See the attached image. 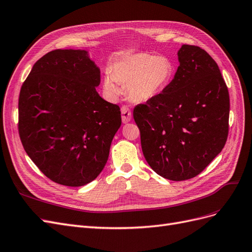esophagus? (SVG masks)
I'll list each match as a JSON object with an SVG mask.
<instances>
[{"mask_svg": "<svg viewBox=\"0 0 252 252\" xmlns=\"http://www.w3.org/2000/svg\"><path fill=\"white\" fill-rule=\"evenodd\" d=\"M121 118H123L124 124H127L128 121H131L132 119V112L126 105H123V107H121Z\"/></svg>", "mask_w": 252, "mask_h": 252, "instance_id": "esophagus-1", "label": "esophagus"}]
</instances>
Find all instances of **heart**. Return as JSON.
Masks as SVG:
<instances>
[{"label":"heart","mask_w":252,"mask_h":252,"mask_svg":"<svg viewBox=\"0 0 252 252\" xmlns=\"http://www.w3.org/2000/svg\"><path fill=\"white\" fill-rule=\"evenodd\" d=\"M175 75V66L166 56L150 53L126 55L112 67L103 78L104 90L110 96H117V83L126 85L128 98L135 102L148 101L163 92Z\"/></svg>","instance_id":"1"}]
</instances>
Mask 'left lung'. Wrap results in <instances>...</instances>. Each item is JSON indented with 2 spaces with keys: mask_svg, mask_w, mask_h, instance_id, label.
Returning a JSON list of instances; mask_svg holds the SVG:
<instances>
[{
  "mask_svg": "<svg viewBox=\"0 0 252 252\" xmlns=\"http://www.w3.org/2000/svg\"><path fill=\"white\" fill-rule=\"evenodd\" d=\"M179 67L163 92L137 104L133 116L153 170L173 181L191 179L221 153L228 136L229 93L217 63L183 45Z\"/></svg>",
  "mask_w": 252,
  "mask_h": 252,
  "instance_id": "left-lung-1",
  "label": "left lung"
}]
</instances>
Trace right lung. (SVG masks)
I'll use <instances>...</instances> for the list:
<instances>
[{"label": "right lung", "instance_id": "obj_1", "mask_svg": "<svg viewBox=\"0 0 252 252\" xmlns=\"http://www.w3.org/2000/svg\"><path fill=\"white\" fill-rule=\"evenodd\" d=\"M99 84L100 70L86 50L56 49L33 64L22 85V144L55 183L86 185L107 163L121 113L97 93Z\"/></svg>", "mask_w": 252, "mask_h": 252}]
</instances>
